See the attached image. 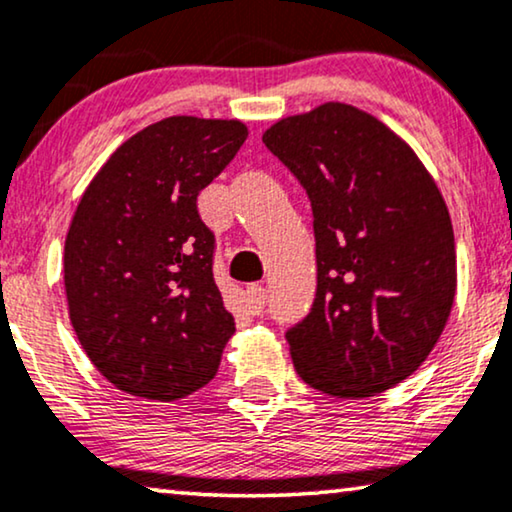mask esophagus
<instances>
[{
    "label": "esophagus",
    "instance_id": "obj_1",
    "mask_svg": "<svg viewBox=\"0 0 512 512\" xmlns=\"http://www.w3.org/2000/svg\"><path fill=\"white\" fill-rule=\"evenodd\" d=\"M244 298H247V307L251 314H263L268 296H265V289L261 284H249L247 291H244Z\"/></svg>",
    "mask_w": 512,
    "mask_h": 512
}]
</instances>
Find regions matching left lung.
<instances>
[{
  "label": "left lung",
  "instance_id": "left-lung-1",
  "mask_svg": "<svg viewBox=\"0 0 512 512\" xmlns=\"http://www.w3.org/2000/svg\"><path fill=\"white\" fill-rule=\"evenodd\" d=\"M305 188L317 296L286 331L300 380L338 398L382 394L426 361L450 319L457 251L417 153L366 111L326 102L265 130Z\"/></svg>",
  "mask_w": 512,
  "mask_h": 512
}]
</instances>
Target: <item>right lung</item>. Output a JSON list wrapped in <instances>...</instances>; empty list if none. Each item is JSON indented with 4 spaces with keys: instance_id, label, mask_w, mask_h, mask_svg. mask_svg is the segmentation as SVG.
Segmentation results:
<instances>
[{
    "instance_id": "right-lung-1",
    "label": "right lung",
    "mask_w": 512,
    "mask_h": 512,
    "mask_svg": "<svg viewBox=\"0 0 512 512\" xmlns=\"http://www.w3.org/2000/svg\"><path fill=\"white\" fill-rule=\"evenodd\" d=\"M247 125L170 116L111 153L65 240L69 319L83 352L125 394L177 401L212 380L235 319L214 282L198 195Z\"/></svg>"
}]
</instances>
